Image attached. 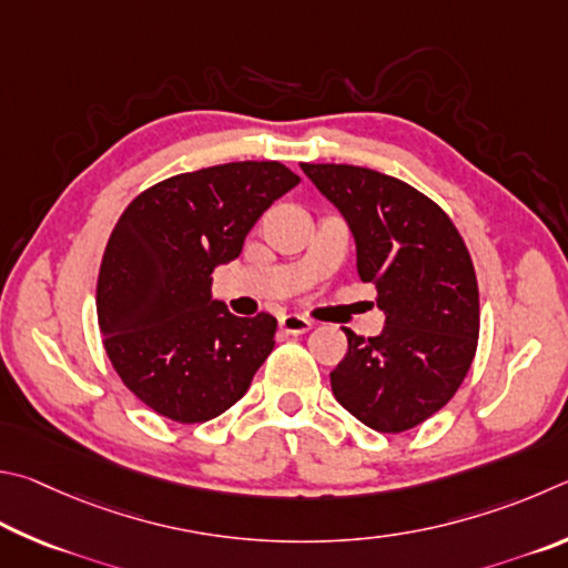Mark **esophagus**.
<instances>
[{
	"mask_svg": "<svg viewBox=\"0 0 568 568\" xmlns=\"http://www.w3.org/2000/svg\"><path fill=\"white\" fill-rule=\"evenodd\" d=\"M278 326H282V332L286 334H306L312 329V322L302 314H284L278 316Z\"/></svg>",
	"mask_w": 568,
	"mask_h": 568,
	"instance_id": "obj_1",
	"label": "esophagus"
}]
</instances>
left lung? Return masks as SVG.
Listing matches in <instances>:
<instances>
[{
	"label": "left lung",
	"instance_id": "1",
	"mask_svg": "<svg viewBox=\"0 0 568 568\" xmlns=\"http://www.w3.org/2000/svg\"><path fill=\"white\" fill-rule=\"evenodd\" d=\"M339 209L356 272L376 286L379 336L344 329L349 349L332 372L346 412L382 434L429 419L459 389L479 339V286L462 234L439 204L402 179L352 164H302Z\"/></svg>",
	"mask_w": 568,
	"mask_h": 568
}]
</instances>
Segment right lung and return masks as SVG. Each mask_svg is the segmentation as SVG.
<instances>
[{
  "label": "right lung",
  "mask_w": 568,
  "mask_h": 568,
  "mask_svg": "<svg viewBox=\"0 0 568 568\" xmlns=\"http://www.w3.org/2000/svg\"><path fill=\"white\" fill-rule=\"evenodd\" d=\"M302 179L278 162H232L164 179L109 236L97 316L109 362L149 409L209 422L246 394L274 349L276 320L212 300V272L242 254L256 219Z\"/></svg>",
  "instance_id": "1"
}]
</instances>
